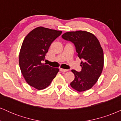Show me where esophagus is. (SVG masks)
Here are the masks:
<instances>
[{"label": "esophagus", "instance_id": "34e87169", "mask_svg": "<svg viewBox=\"0 0 121 121\" xmlns=\"http://www.w3.org/2000/svg\"><path fill=\"white\" fill-rule=\"evenodd\" d=\"M60 70L61 72H67V71H68L67 69H62V68H60Z\"/></svg>", "mask_w": 121, "mask_h": 121}]
</instances>
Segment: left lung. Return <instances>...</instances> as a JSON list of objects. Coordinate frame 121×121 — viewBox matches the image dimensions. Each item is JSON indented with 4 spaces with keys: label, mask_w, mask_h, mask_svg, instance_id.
<instances>
[{
    "label": "left lung",
    "mask_w": 121,
    "mask_h": 121,
    "mask_svg": "<svg viewBox=\"0 0 121 121\" xmlns=\"http://www.w3.org/2000/svg\"><path fill=\"white\" fill-rule=\"evenodd\" d=\"M62 37L74 44L77 56L82 60L81 72L72 70L75 78L70 86L80 92L90 89L97 82L103 69L104 52L100 43L93 34L85 30L68 32Z\"/></svg>",
    "instance_id": "1"
}]
</instances>
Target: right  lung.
<instances>
[{
  "label": "right lung",
  "instance_id": "obj_1",
  "mask_svg": "<svg viewBox=\"0 0 121 121\" xmlns=\"http://www.w3.org/2000/svg\"><path fill=\"white\" fill-rule=\"evenodd\" d=\"M61 30L37 27L24 39L19 53V66L27 82L37 90L46 88L59 69L42 63L50 45L61 34Z\"/></svg>",
  "mask_w": 121,
  "mask_h": 121
}]
</instances>
